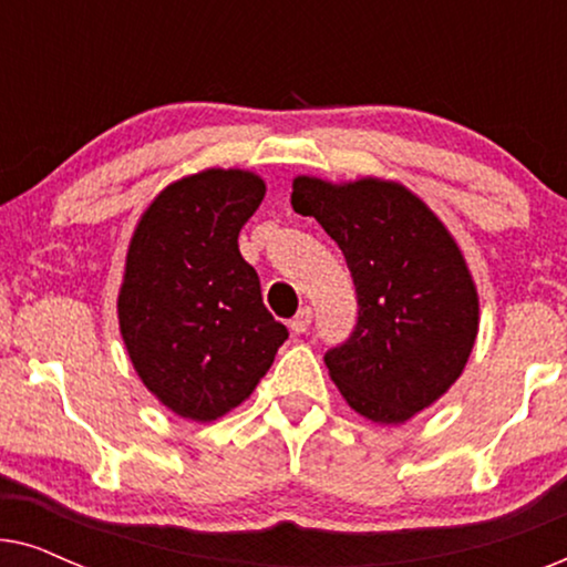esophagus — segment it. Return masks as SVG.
<instances>
[{"label":"esophagus","mask_w":567,"mask_h":567,"mask_svg":"<svg viewBox=\"0 0 567 567\" xmlns=\"http://www.w3.org/2000/svg\"><path fill=\"white\" fill-rule=\"evenodd\" d=\"M309 324H312V307H301L299 312H297V317H293V320H291L289 328L299 336V332H307L309 330Z\"/></svg>","instance_id":"34e87169"}]
</instances>
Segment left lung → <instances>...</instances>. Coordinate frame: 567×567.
I'll return each instance as SVG.
<instances>
[{"instance_id":"1","label":"left lung","mask_w":567,"mask_h":567,"mask_svg":"<svg viewBox=\"0 0 567 567\" xmlns=\"http://www.w3.org/2000/svg\"><path fill=\"white\" fill-rule=\"evenodd\" d=\"M293 212L315 216L351 270L359 320L324 363L348 405L405 423L460 379L477 338V289L454 237L405 185L293 177Z\"/></svg>"}]
</instances>
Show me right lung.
I'll return each instance as SVG.
<instances>
[{"instance_id":"1","label":"right lung","mask_w":567,"mask_h":567,"mask_svg":"<svg viewBox=\"0 0 567 567\" xmlns=\"http://www.w3.org/2000/svg\"><path fill=\"white\" fill-rule=\"evenodd\" d=\"M262 196L255 173L204 169L167 185L131 237L123 343L146 390L188 421H216L250 398L289 338L237 245Z\"/></svg>"}]
</instances>
